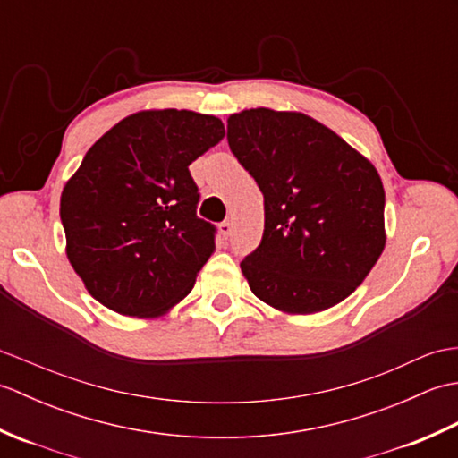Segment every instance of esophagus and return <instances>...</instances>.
Segmentation results:
<instances>
[{"label":"esophagus","mask_w":458,"mask_h":458,"mask_svg":"<svg viewBox=\"0 0 458 458\" xmlns=\"http://www.w3.org/2000/svg\"><path fill=\"white\" fill-rule=\"evenodd\" d=\"M220 234L224 236V238H228L230 234H232V222L230 220H224V222H220Z\"/></svg>","instance_id":"obj_1"}]
</instances>
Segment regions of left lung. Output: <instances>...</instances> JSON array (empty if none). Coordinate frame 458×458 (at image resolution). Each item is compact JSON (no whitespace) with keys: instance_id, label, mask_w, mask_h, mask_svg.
I'll list each match as a JSON object with an SVG mask.
<instances>
[{"instance_id":"obj_1","label":"left lung","mask_w":458,"mask_h":458,"mask_svg":"<svg viewBox=\"0 0 458 458\" xmlns=\"http://www.w3.org/2000/svg\"><path fill=\"white\" fill-rule=\"evenodd\" d=\"M228 145L264 194V236L240 264L254 295L299 315L346 299L386 246L374 165L297 112L230 115Z\"/></svg>"}]
</instances>
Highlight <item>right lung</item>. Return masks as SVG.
<instances>
[{
	"label": "right lung",
	"mask_w": 458,
	"mask_h": 458,
	"mask_svg": "<svg viewBox=\"0 0 458 458\" xmlns=\"http://www.w3.org/2000/svg\"><path fill=\"white\" fill-rule=\"evenodd\" d=\"M224 138L214 115L151 110L115 123L61 197L66 256L115 313L155 317L191 293L216 226L197 216L189 165Z\"/></svg>",
	"instance_id": "right-lung-1"
}]
</instances>
